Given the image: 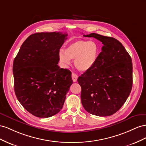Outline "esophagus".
<instances>
[{"label":"esophagus","mask_w":146,"mask_h":146,"mask_svg":"<svg viewBox=\"0 0 146 146\" xmlns=\"http://www.w3.org/2000/svg\"><path fill=\"white\" fill-rule=\"evenodd\" d=\"M72 80L73 82H76L77 80H78V75L76 74L72 73Z\"/></svg>","instance_id":"esophagus-1"}]
</instances>
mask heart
<instances>
[{"mask_svg":"<svg viewBox=\"0 0 146 146\" xmlns=\"http://www.w3.org/2000/svg\"><path fill=\"white\" fill-rule=\"evenodd\" d=\"M99 46L94 41L77 40L70 43L65 49L59 51L62 63L68 65L74 59L75 67L81 72L89 70L96 62L99 54Z\"/></svg>","mask_w":146,"mask_h":146,"instance_id":"b5f03b06","label":"heart"}]
</instances>
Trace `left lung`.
I'll list each match as a JSON object with an SVG mask.
<instances>
[{
  "label": "left lung",
  "mask_w": 146,
  "mask_h": 146,
  "mask_svg": "<svg viewBox=\"0 0 146 146\" xmlns=\"http://www.w3.org/2000/svg\"><path fill=\"white\" fill-rule=\"evenodd\" d=\"M83 36L96 38L103 46L95 64L78 78L82 106L93 115H112L123 106L131 92V58L114 38L95 33Z\"/></svg>",
  "instance_id": "left-lung-1"
}]
</instances>
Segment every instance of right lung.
Here are the masks:
<instances>
[{
	"label": "right lung",
	"instance_id": "right-lung-1",
	"mask_svg": "<svg viewBox=\"0 0 146 146\" xmlns=\"http://www.w3.org/2000/svg\"><path fill=\"white\" fill-rule=\"evenodd\" d=\"M68 35L36 33L21 45L13 65L14 89L21 105L36 117L57 114L73 84L72 73L60 68L59 50Z\"/></svg>",
	"mask_w": 146,
	"mask_h": 146
}]
</instances>
